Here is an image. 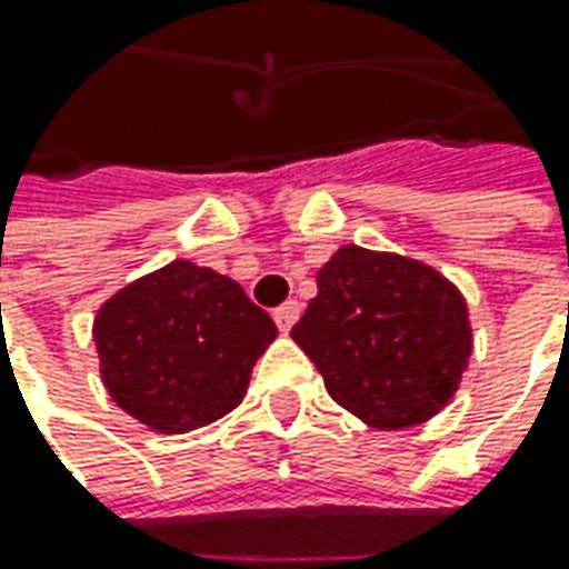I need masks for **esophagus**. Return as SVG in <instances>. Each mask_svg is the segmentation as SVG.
I'll return each instance as SVG.
<instances>
[{
    "mask_svg": "<svg viewBox=\"0 0 569 569\" xmlns=\"http://www.w3.org/2000/svg\"><path fill=\"white\" fill-rule=\"evenodd\" d=\"M297 319H300V303L297 300H288V303H281L274 310V322H278L281 332H291V326H295Z\"/></svg>",
    "mask_w": 569,
    "mask_h": 569,
    "instance_id": "obj_1",
    "label": "esophagus"
}]
</instances>
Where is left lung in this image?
Instances as JSON below:
<instances>
[{
    "label": "left lung",
    "instance_id": "obj_1",
    "mask_svg": "<svg viewBox=\"0 0 569 569\" xmlns=\"http://www.w3.org/2000/svg\"><path fill=\"white\" fill-rule=\"evenodd\" d=\"M317 288L291 339L341 408L377 430H402L452 402L471 358V322L447 274L348 243L319 269Z\"/></svg>",
    "mask_w": 569,
    "mask_h": 569
}]
</instances>
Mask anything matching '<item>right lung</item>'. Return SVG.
Wrapping results in <instances>:
<instances>
[{"label":"right lung","instance_id":"obj_1","mask_svg":"<svg viewBox=\"0 0 569 569\" xmlns=\"http://www.w3.org/2000/svg\"><path fill=\"white\" fill-rule=\"evenodd\" d=\"M91 336L110 399L158 433H187L243 402L278 329L233 278L173 259L103 300Z\"/></svg>","mask_w":569,"mask_h":569}]
</instances>
